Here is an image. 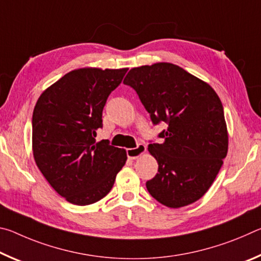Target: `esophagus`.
<instances>
[{"label": "esophagus", "instance_id": "esophagus-1", "mask_svg": "<svg viewBox=\"0 0 261 261\" xmlns=\"http://www.w3.org/2000/svg\"><path fill=\"white\" fill-rule=\"evenodd\" d=\"M146 152V146L144 144H138V146L135 148H127L126 149V155L131 160H135L138 156H140L141 154H144Z\"/></svg>", "mask_w": 261, "mask_h": 261}]
</instances>
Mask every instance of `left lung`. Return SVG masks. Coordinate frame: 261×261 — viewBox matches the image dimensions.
Segmentation results:
<instances>
[{
	"label": "left lung",
	"mask_w": 261,
	"mask_h": 261,
	"mask_svg": "<svg viewBox=\"0 0 261 261\" xmlns=\"http://www.w3.org/2000/svg\"><path fill=\"white\" fill-rule=\"evenodd\" d=\"M123 83L137 92L153 124H168L159 134L163 143L148 145L159 165L155 177L146 182L149 194L171 208L200 199L228 152L218 94L207 83L165 62L131 69Z\"/></svg>",
	"instance_id": "8db88e82"
}]
</instances>
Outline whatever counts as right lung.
<instances>
[{"mask_svg": "<svg viewBox=\"0 0 261 261\" xmlns=\"http://www.w3.org/2000/svg\"><path fill=\"white\" fill-rule=\"evenodd\" d=\"M127 69L83 68L64 74L40 95L33 110L35 163L55 191L74 205L102 199L125 165V149L96 143L109 94Z\"/></svg>", "mask_w": 261, "mask_h": 261, "instance_id": "right-lung-1", "label": "right lung"}]
</instances>
